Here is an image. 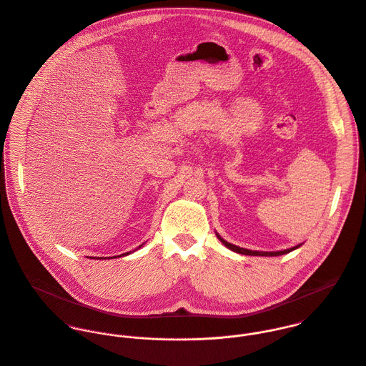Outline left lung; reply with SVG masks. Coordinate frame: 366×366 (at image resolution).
I'll return each instance as SVG.
<instances>
[{
  "instance_id": "8db88e82",
  "label": "left lung",
  "mask_w": 366,
  "mask_h": 366,
  "mask_svg": "<svg viewBox=\"0 0 366 366\" xmlns=\"http://www.w3.org/2000/svg\"><path fill=\"white\" fill-rule=\"evenodd\" d=\"M217 237L219 238V241L227 247V248H229L231 251H234V252H238V254H244V255H254V257H278V255H284V254H288V252H291V251H294V249H297L298 247H294V248H290V249H285V251H278V252H259V251H251V249H245V248H239V247H237V245H232V244H229V242H227L225 239H222L218 234H217Z\"/></svg>"
}]
</instances>
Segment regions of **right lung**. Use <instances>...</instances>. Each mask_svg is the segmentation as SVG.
I'll return each mask as SVG.
<instances>
[{"mask_svg": "<svg viewBox=\"0 0 366 366\" xmlns=\"http://www.w3.org/2000/svg\"><path fill=\"white\" fill-rule=\"evenodd\" d=\"M122 255H128V252H127V254H122ZM119 257H121V255H119Z\"/></svg>", "mask_w": 366, "mask_h": 366, "instance_id": "right-lung-1", "label": "right lung"}]
</instances>
